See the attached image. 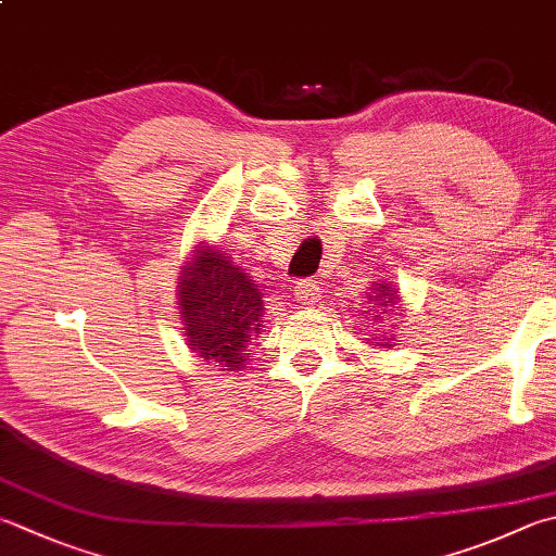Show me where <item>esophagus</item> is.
I'll list each match as a JSON object with an SVG mask.
<instances>
[{
	"label": "esophagus",
	"instance_id": "34e87169",
	"mask_svg": "<svg viewBox=\"0 0 556 556\" xmlns=\"http://www.w3.org/2000/svg\"><path fill=\"white\" fill-rule=\"evenodd\" d=\"M295 300L300 302V305L314 307L317 302H321V288L317 286V282H300V286L295 288Z\"/></svg>",
	"mask_w": 556,
	"mask_h": 556
}]
</instances>
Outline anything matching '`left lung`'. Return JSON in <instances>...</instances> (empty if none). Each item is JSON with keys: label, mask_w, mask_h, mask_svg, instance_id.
Listing matches in <instances>:
<instances>
[{"label": "left lung", "mask_w": 556, "mask_h": 556, "mask_svg": "<svg viewBox=\"0 0 556 556\" xmlns=\"http://www.w3.org/2000/svg\"><path fill=\"white\" fill-rule=\"evenodd\" d=\"M396 312H400V317H402L404 307H402L400 288L392 286L390 280H375L372 288H370V295H368V309L363 312V317H368L372 327H382L384 319L392 317V314H396ZM390 327H392V324H390ZM394 327H396V324H394ZM394 341H396L394 333H390V329H384L382 337H380V333H377V337L372 333V339H368L365 343L372 345V349H392Z\"/></svg>", "instance_id": "1"}]
</instances>
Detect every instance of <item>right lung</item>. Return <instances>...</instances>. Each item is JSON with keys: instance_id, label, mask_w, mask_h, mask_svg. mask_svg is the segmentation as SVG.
I'll return each instance as SVG.
<instances>
[{"instance_id": "add662e5", "label": "right lung", "mask_w": 556, "mask_h": 556, "mask_svg": "<svg viewBox=\"0 0 556 556\" xmlns=\"http://www.w3.org/2000/svg\"><path fill=\"white\" fill-rule=\"evenodd\" d=\"M176 305L191 353L227 372L247 368L249 343L264 327V295L219 247L195 242L179 274Z\"/></svg>"}]
</instances>
